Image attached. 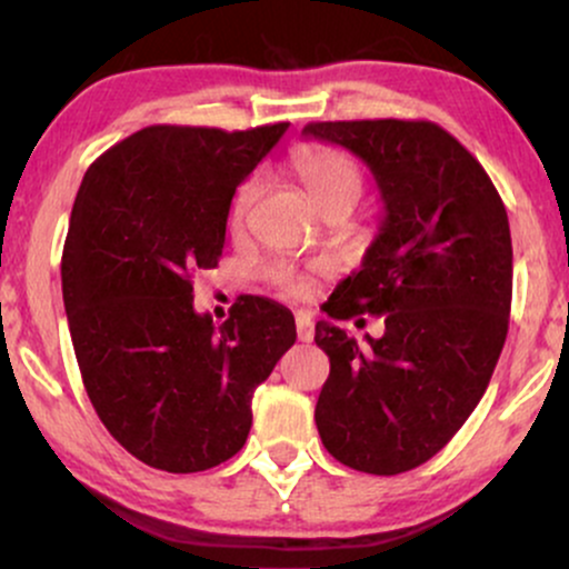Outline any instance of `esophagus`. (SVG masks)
Masks as SVG:
<instances>
[{"label": "esophagus", "mask_w": 569, "mask_h": 569, "mask_svg": "<svg viewBox=\"0 0 569 569\" xmlns=\"http://www.w3.org/2000/svg\"><path fill=\"white\" fill-rule=\"evenodd\" d=\"M297 337L302 342H310L316 337V326H312V318L307 312H297Z\"/></svg>", "instance_id": "esophagus-1"}]
</instances>
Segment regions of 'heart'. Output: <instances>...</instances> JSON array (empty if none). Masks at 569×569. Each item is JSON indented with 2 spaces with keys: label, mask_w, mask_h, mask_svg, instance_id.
Wrapping results in <instances>:
<instances>
[{
  "label": "heart",
  "mask_w": 569,
  "mask_h": 569,
  "mask_svg": "<svg viewBox=\"0 0 569 569\" xmlns=\"http://www.w3.org/2000/svg\"><path fill=\"white\" fill-rule=\"evenodd\" d=\"M291 168L297 173V179L302 181L307 198L312 200V206L321 208L323 202L342 198H358L361 192V168L350 158L348 152L335 147H321V143H310V147L293 149L291 154ZM259 194V179H248L238 187L232 198L230 208V221L234 227L246 219L248 208L257 200ZM272 280L278 286H283L291 293H305L310 286V278L305 272L293 270L291 264H276L272 267Z\"/></svg>",
  "instance_id": "b5f03b06"
}]
</instances>
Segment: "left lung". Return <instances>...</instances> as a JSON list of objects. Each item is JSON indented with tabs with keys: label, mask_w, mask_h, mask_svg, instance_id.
Returning <instances> with one entry per match:
<instances>
[{
	"label": "left lung",
	"mask_w": 569,
	"mask_h": 569,
	"mask_svg": "<svg viewBox=\"0 0 569 569\" xmlns=\"http://www.w3.org/2000/svg\"><path fill=\"white\" fill-rule=\"evenodd\" d=\"M302 136L367 162L382 221L361 270L326 316L382 315L356 343L316 323L331 371L316 403L323 447L342 466L396 476L447 447L492 380L508 335L513 248L508 213L479 160L426 120L310 122Z\"/></svg>",
	"instance_id": "left-lung-1"
}]
</instances>
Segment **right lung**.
Wrapping results in <instances>:
<instances>
[{"mask_svg":"<svg viewBox=\"0 0 569 569\" xmlns=\"http://www.w3.org/2000/svg\"><path fill=\"white\" fill-rule=\"evenodd\" d=\"M286 128H143L77 192L61 280L84 390L109 433L160 471L238 455L253 390L297 339L272 299L240 297L221 326L192 302V272L219 264L234 189Z\"/></svg>","mask_w":569,"mask_h":569,"instance_id":"obj_1","label":"right lung"}]
</instances>
